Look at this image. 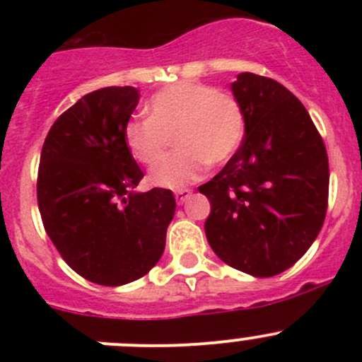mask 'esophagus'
<instances>
[{
	"mask_svg": "<svg viewBox=\"0 0 362 362\" xmlns=\"http://www.w3.org/2000/svg\"><path fill=\"white\" fill-rule=\"evenodd\" d=\"M191 194H192L191 189H178V191H175V199H177L178 204H182L184 202H187V198Z\"/></svg>",
	"mask_w": 362,
	"mask_h": 362,
	"instance_id": "1",
	"label": "esophagus"
}]
</instances>
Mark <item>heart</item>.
<instances>
[{
    "instance_id": "1",
    "label": "heart",
    "mask_w": 362,
    "mask_h": 362,
    "mask_svg": "<svg viewBox=\"0 0 362 362\" xmlns=\"http://www.w3.org/2000/svg\"><path fill=\"white\" fill-rule=\"evenodd\" d=\"M145 110L148 119L126 122L124 144L138 163L152 166L174 136L177 151L151 171V182L158 187L180 189L199 180L206 166L228 163L245 136L242 105L231 94L202 83L164 87Z\"/></svg>"
}]
</instances>
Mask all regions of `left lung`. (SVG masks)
<instances>
[{
    "label": "left lung",
    "instance_id": "obj_1",
    "mask_svg": "<svg viewBox=\"0 0 362 362\" xmlns=\"http://www.w3.org/2000/svg\"><path fill=\"white\" fill-rule=\"evenodd\" d=\"M245 138L224 168L199 185L215 254L254 276L286 272L310 249L329 196L326 145L301 101L268 76L240 73L231 86Z\"/></svg>",
    "mask_w": 362,
    "mask_h": 362
}]
</instances>
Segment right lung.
I'll list each match as a JSON object with an SVG mask.
<instances>
[{
	"label": "right lung",
	"instance_id": "add662e5",
	"mask_svg": "<svg viewBox=\"0 0 362 362\" xmlns=\"http://www.w3.org/2000/svg\"><path fill=\"white\" fill-rule=\"evenodd\" d=\"M138 100L129 86L86 94L57 117L40 156L43 228L69 268L100 286H124L158 264L177 206L170 189L134 192L144 171L122 133Z\"/></svg>",
	"mask_w": 362,
	"mask_h": 362
}]
</instances>
